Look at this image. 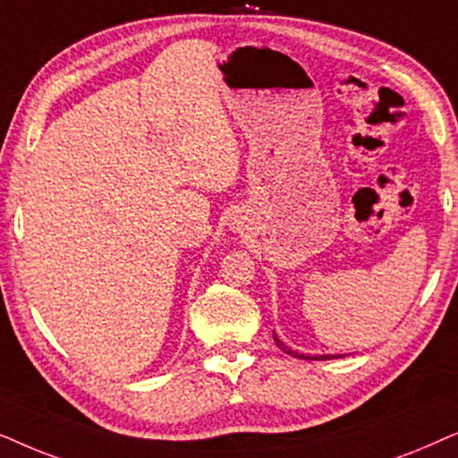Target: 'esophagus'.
Listing matches in <instances>:
<instances>
[{
  "instance_id": "1",
  "label": "esophagus",
  "mask_w": 458,
  "mask_h": 458,
  "mask_svg": "<svg viewBox=\"0 0 458 458\" xmlns=\"http://www.w3.org/2000/svg\"><path fill=\"white\" fill-rule=\"evenodd\" d=\"M230 228H233L234 233L242 234V233H245V230L249 228V225H247V222H245V217L234 216V217H230Z\"/></svg>"
}]
</instances>
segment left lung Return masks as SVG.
<instances>
[{"label":"left lung","instance_id":"obj_1","mask_svg":"<svg viewBox=\"0 0 458 458\" xmlns=\"http://www.w3.org/2000/svg\"><path fill=\"white\" fill-rule=\"evenodd\" d=\"M274 341H276V345H278L280 350H283L284 353H289V356H293V358H301V360H333V358H337V356H306V353H300V352L291 350V347L286 345L284 341H280V339L276 337V333H274Z\"/></svg>","mask_w":458,"mask_h":458}]
</instances>
